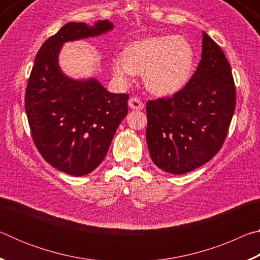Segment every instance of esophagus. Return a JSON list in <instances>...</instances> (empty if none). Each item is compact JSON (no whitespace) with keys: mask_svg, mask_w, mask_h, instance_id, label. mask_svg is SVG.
Wrapping results in <instances>:
<instances>
[{"mask_svg":"<svg viewBox=\"0 0 260 260\" xmlns=\"http://www.w3.org/2000/svg\"><path fill=\"white\" fill-rule=\"evenodd\" d=\"M128 105H129V108L133 109V110H142L143 107H144L143 103L141 102L140 99H138V98H132V99H129Z\"/></svg>","mask_w":260,"mask_h":260,"instance_id":"esophagus-1","label":"esophagus"}]
</instances>
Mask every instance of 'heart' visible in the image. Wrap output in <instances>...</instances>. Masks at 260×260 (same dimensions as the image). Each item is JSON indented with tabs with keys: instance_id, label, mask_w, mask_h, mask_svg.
<instances>
[{
	"instance_id": "heart-1",
	"label": "heart",
	"mask_w": 260,
	"mask_h": 260,
	"mask_svg": "<svg viewBox=\"0 0 260 260\" xmlns=\"http://www.w3.org/2000/svg\"><path fill=\"white\" fill-rule=\"evenodd\" d=\"M193 60V49L186 39L160 35L132 42L122 57H113L111 70L124 83H129L135 74H144V82L151 93L172 95L190 79Z\"/></svg>"
}]
</instances>
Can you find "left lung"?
<instances>
[{
    "mask_svg": "<svg viewBox=\"0 0 260 260\" xmlns=\"http://www.w3.org/2000/svg\"><path fill=\"white\" fill-rule=\"evenodd\" d=\"M202 59L190 80L171 98L148 101L147 143L152 161L165 172L183 174L220 150L236 104L231 65L203 33Z\"/></svg>",
    "mask_w": 260,
    "mask_h": 260,
    "instance_id": "8db88e82",
    "label": "left lung"
}]
</instances>
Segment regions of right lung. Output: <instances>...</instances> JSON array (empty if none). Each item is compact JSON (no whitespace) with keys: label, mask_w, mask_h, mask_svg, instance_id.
<instances>
[{"label":"right lung","mask_w":260,"mask_h":260,"mask_svg":"<svg viewBox=\"0 0 260 260\" xmlns=\"http://www.w3.org/2000/svg\"><path fill=\"white\" fill-rule=\"evenodd\" d=\"M112 28L109 20L64 25L39 49L26 87L25 110L35 147L51 166L74 177L90 173L104 159L128 112V95L110 93L94 78L65 76L58 54L65 42Z\"/></svg>","instance_id":"1"}]
</instances>
